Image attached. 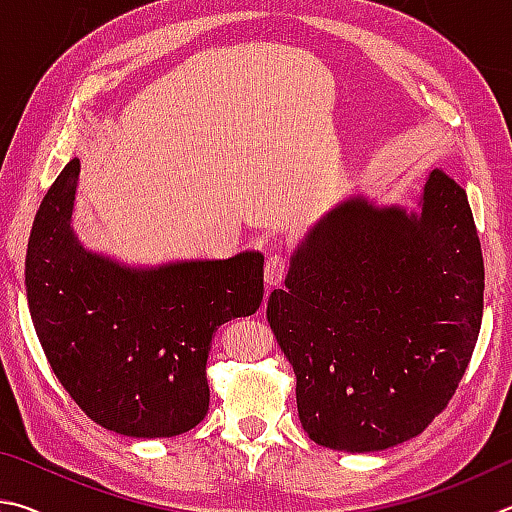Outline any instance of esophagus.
<instances>
[{
	"label": "esophagus",
	"instance_id": "1",
	"mask_svg": "<svg viewBox=\"0 0 512 512\" xmlns=\"http://www.w3.org/2000/svg\"><path fill=\"white\" fill-rule=\"evenodd\" d=\"M285 272H288V258L283 254H272L265 263V283L274 288V285H279L283 281Z\"/></svg>",
	"mask_w": 512,
	"mask_h": 512
}]
</instances>
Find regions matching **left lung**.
<instances>
[{"label": "left lung", "mask_w": 512, "mask_h": 512, "mask_svg": "<svg viewBox=\"0 0 512 512\" xmlns=\"http://www.w3.org/2000/svg\"><path fill=\"white\" fill-rule=\"evenodd\" d=\"M481 315V242L468 195L443 170L429 173L414 209L364 195L333 206L267 301L301 425L342 452L423 432L468 369Z\"/></svg>", "instance_id": "left-lung-1"}]
</instances>
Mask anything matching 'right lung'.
Wrapping results in <instances>:
<instances>
[{
  "label": "right lung",
  "instance_id": "obj_1",
  "mask_svg": "<svg viewBox=\"0 0 512 512\" xmlns=\"http://www.w3.org/2000/svg\"><path fill=\"white\" fill-rule=\"evenodd\" d=\"M80 161L35 213L26 299L44 355L85 414L110 432L170 438L209 411L206 360L218 326L263 301L261 251L222 261L125 265L87 249L71 227Z\"/></svg>",
  "mask_w": 512,
  "mask_h": 512
}]
</instances>
